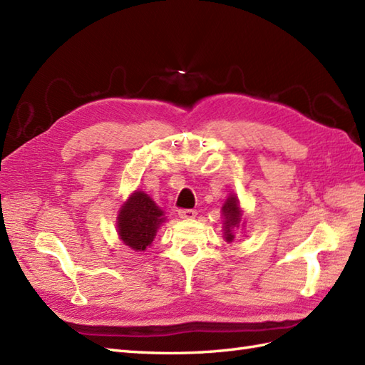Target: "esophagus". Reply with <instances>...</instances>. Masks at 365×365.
I'll use <instances>...</instances> for the list:
<instances>
[{
  "mask_svg": "<svg viewBox=\"0 0 365 365\" xmlns=\"http://www.w3.org/2000/svg\"><path fill=\"white\" fill-rule=\"evenodd\" d=\"M197 215L196 210H179V217L183 219V221H190V219H194Z\"/></svg>",
  "mask_w": 365,
  "mask_h": 365,
  "instance_id": "obj_1",
  "label": "esophagus"
}]
</instances>
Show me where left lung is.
I'll return each instance as SVG.
<instances>
[{
	"label": "left lung",
	"mask_w": 365,
	"mask_h": 365,
	"mask_svg": "<svg viewBox=\"0 0 365 365\" xmlns=\"http://www.w3.org/2000/svg\"><path fill=\"white\" fill-rule=\"evenodd\" d=\"M222 216H224V238L227 242H232L236 230L242 221V210L240 207V200L235 194H230L222 205Z\"/></svg>",
	"instance_id": "obj_1"
}]
</instances>
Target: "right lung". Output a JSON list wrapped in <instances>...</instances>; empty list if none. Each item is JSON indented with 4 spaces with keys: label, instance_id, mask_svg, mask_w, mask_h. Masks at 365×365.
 <instances>
[{
    "label": "right lung",
    "instance_id": "obj_1",
    "mask_svg": "<svg viewBox=\"0 0 365 365\" xmlns=\"http://www.w3.org/2000/svg\"><path fill=\"white\" fill-rule=\"evenodd\" d=\"M162 222H165V211L146 192L137 190L123 203L116 228L125 245L135 252H143L154 241Z\"/></svg>",
    "mask_w": 365,
    "mask_h": 365
}]
</instances>
